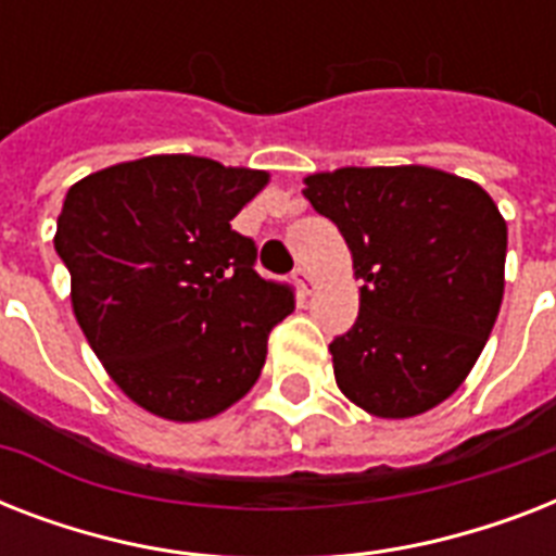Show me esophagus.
Listing matches in <instances>:
<instances>
[{
  "label": "esophagus",
  "instance_id": "34e87169",
  "mask_svg": "<svg viewBox=\"0 0 556 556\" xmlns=\"http://www.w3.org/2000/svg\"><path fill=\"white\" fill-rule=\"evenodd\" d=\"M294 282H296V288L303 291V294H312L314 291V277L305 268L294 270Z\"/></svg>",
  "mask_w": 556,
  "mask_h": 556
}]
</instances>
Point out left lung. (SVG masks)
Returning a JSON list of instances; mask_svg holds the SVG:
<instances>
[{"instance_id": "left-lung-1", "label": "left lung", "mask_w": 556, "mask_h": 556, "mask_svg": "<svg viewBox=\"0 0 556 556\" xmlns=\"http://www.w3.org/2000/svg\"><path fill=\"white\" fill-rule=\"evenodd\" d=\"M303 195L338 225L364 282L355 326L329 346L340 392L378 418L439 406L500 314V207L476 181L418 164L314 173Z\"/></svg>"}]
</instances>
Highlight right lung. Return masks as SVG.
Returning <instances> with one entry per match:
<instances>
[{"instance_id": "1", "label": "right lung", "mask_w": 556, "mask_h": 556, "mask_svg": "<svg viewBox=\"0 0 556 556\" xmlns=\"http://www.w3.org/2000/svg\"><path fill=\"white\" fill-rule=\"evenodd\" d=\"M268 173L150 155L65 192L54 248L83 334L117 387L167 421L225 413L256 383L294 291L256 274L230 222Z\"/></svg>"}]
</instances>
